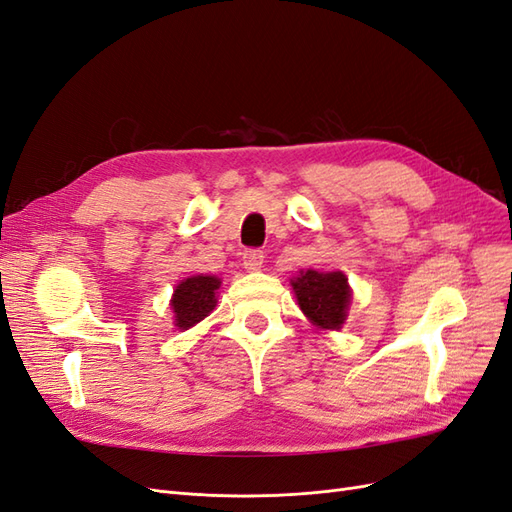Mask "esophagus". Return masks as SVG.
I'll return each mask as SVG.
<instances>
[{
	"instance_id": "esophagus-1",
	"label": "esophagus",
	"mask_w": 512,
	"mask_h": 512,
	"mask_svg": "<svg viewBox=\"0 0 512 512\" xmlns=\"http://www.w3.org/2000/svg\"><path fill=\"white\" fill-rule=\"evenodd\" d=\"M262 260H265V254H262L260 250H247L243 254V267L247 271H258L262 267Z\"/></svg>"
}]
</instances>
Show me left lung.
<instances>
[{"label": "left lung", "mask_w": 512, "mask_h": 512, "mask_svg": "<svg viewBox=\"0 0 512 512\" xmlns=\"http://www.w3.org/2000/svg\"><path fill=\"white\" fill-rule=\"evenodd\" d=\"M290 284L301 312L309 322L324 331H337L344 327L352 290L348 286V277L342 271L320 273L307 269L290 280Z\"/></svg>", "instance_id": "1"}]
</instances>
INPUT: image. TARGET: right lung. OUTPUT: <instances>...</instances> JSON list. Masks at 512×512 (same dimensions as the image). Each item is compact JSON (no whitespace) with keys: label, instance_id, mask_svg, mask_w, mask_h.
<instances>
[{"label":"right lung","instance_id":"obj_1","mask_svg":"<svg viewBox=\"0 0 512 512\" xmlns=\"http://www.w3.org/2000/svg\"><path fill=\"white\" fill-rule=\"evenodd\" d=\"M220 286L222 282L215 275H192L188 280H183L175 288L173 299H170L175 327L188 331L200 320H205L213 312L215 303H218Z\"/></svg>","mask_w":512,"mask_h":512}]
</instances>
